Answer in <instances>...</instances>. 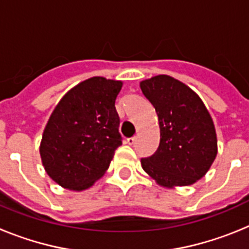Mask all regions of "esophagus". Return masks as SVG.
<instances>
[{
	"label": "esophagus",
	"instance_id": "esophagus-1",
	"mask_svg": "<svg viewBox=\"0 0 249 249\" xmlns=\"http://www.w3.org/2000/svg\"><path fill=\"white\" fill-rule=\"evenodd\" d=\"M126 142H127V143L129 144V146H132V144H135V142H136V137H129V138H127Z\"/></svg>",
	"mask_w": 249,
	"mask_h": 249
}]
</instances>
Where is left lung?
I'll return each instance as SVG.
<instances>
[{
    "instance_id": "8db88e82",
    "label": "left lung",
    "mask_w": 249,
    "mask_h": 249,
    "mask_svg": "<svg viewBox=\"0 0 249 249\" xmlns=\"http://www.w3.org/2000/svg\"><path fill=\"white\" fill-rule=\"evenodd\" d=\"M153 105L160 129V146L141 158L142 168L162 186H190L203 177L217 156L213 121L201 98L186 85L160 74L141 82Z\"/></svg>"
}]
</instances>
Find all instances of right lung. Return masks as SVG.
Listing matches in <instances>:
<instances>
[{"instance_id":"add662e5","label":"right lung","mask_w":249,"mask_h":249,"mask_svg":"<svg viewBox=\"0 0 249 249\" xmlns=\"http://www.w3.org/2000/svg\"><path fill=\"white\" fill-rule=\"evenodd\" d=\"M120 81L92 77L68 91L51 114L39 153L46 172L59 186L81 191L109 167L122 144L116 98Z\"/></svg>"}]
</instances>
